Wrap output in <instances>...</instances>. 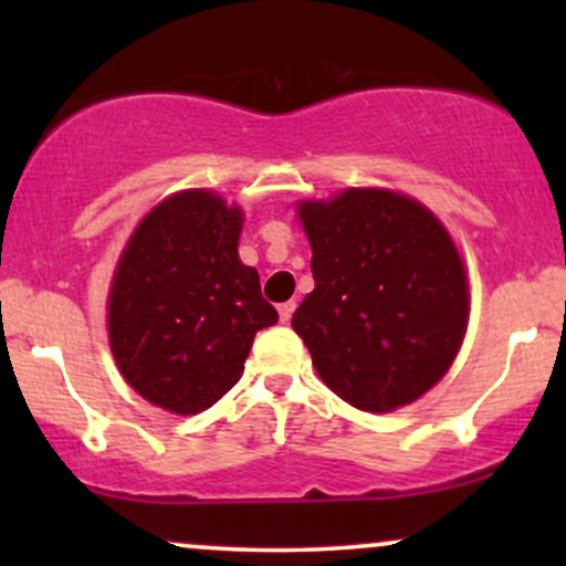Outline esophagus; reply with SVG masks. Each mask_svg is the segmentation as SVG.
<instances>
[{
    "instance_id": "34e87169",
    "label": "esophagus",
    "mask_w": 566,
    "mask_h": 566,
    "mask_svg": "<svg viewBox=\"0 0 566 566\" xmlns=\"http://www.w3.org/2000/svg\"><path fill=\"white\" fill-rule=\"evenodd\" d=\"M292 311H295V303H282L279 305V319H282L284 324H287L292 319Z\"/></svg>"
}]
</instances>
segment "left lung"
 Returning <instances> with one entry per match:
<instances>
[{"label": "left lung", "mask_w": 566, "mask_h": 566, "mask_svg": "<svg viewBox=\"0 0 566 566\" xmlns=\"http://www.w3.org/2000/svg\"><path fill=\"white\" fill-rule=\"evenodd\" d=\"M314 292L292 316L316 373L348 405L391 412L450 369L469 282L450 233L418 201L348 188L303 201Z\"/></svg>", "instance_id": "1"}]
</instances>
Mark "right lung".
<instances>
[{
    "label": "right lung",
    "instance_id": "add662e5",
    "mask_svg": "<svg viewBox=\"0 0 566 566\" xmlns=\"http://www.w3.org/2000/svg\"><path fill=\"white\" fill-rule=\"evenodd\" d=\"M242 210L184 191L129 239L108 297V337L129 386L178 415L212 407L242 378L255 333L279 322L239 261Z\"/></svg>",
    "mask_w": 566,
    "mask_h": 566
}]
</instances>
